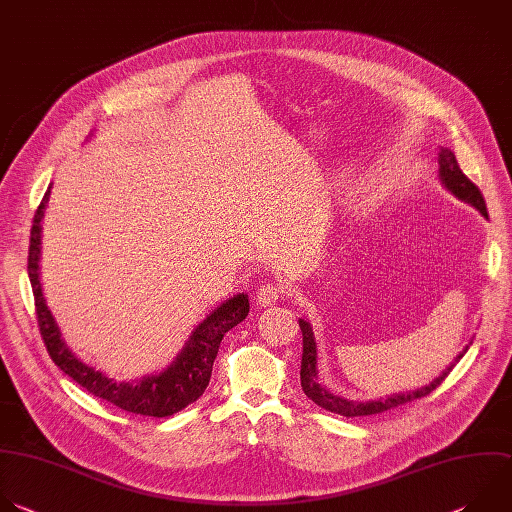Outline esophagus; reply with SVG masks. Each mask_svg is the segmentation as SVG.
Masks as SVG:
<instances>
[{"label":"esophagus","mask_w":512,"mask_h":512,"mask_svg":"<svg viewBox=\"0 0 512 512\" xmlns=\"http://www.w3.org/2000/svg\"><path fill=\"white\" fill-rule=\"evenodd\" d=\"M281 295H283V287H281V285H277V283H265V285H261V287L257 289L255 299H257V303H259L261 307H271V305H275V301H279Z\"/></svg>","instance_id":"esophagus-1"}]
</instances>
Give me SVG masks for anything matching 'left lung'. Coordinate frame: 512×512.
Returning a JSON list of instances; mask_svg holds the SVG:
<instances>
[{"instance_id":"1","label":"left lung","mask_w":512,"mask_h":512,"mask_svg":"<svg viewBox=\"0 0 512 512\" xmlns=\"http://www.w3.org/2000/svg\"><path fill=\"white\" fill-rule=\"evenodd\" d=\"M438 177L442 187L452 193L456 199L472 205L474 209L480 211V215L484 219H488L486 213V205H484V197L480 195L478 187L462 173L458 160L454 156V152L450 148L440 146L438 150ZM299 327L303 333V356H301V388L305 392V396L309 400H313L317 406H321L323 410H329L333 414L346 416V418H354V416H372V414H380L392 408H398L402 404H408L412 400L424 398L428 396L432 390H436L442 380L450 374V370L460 362V358L466 354V350L470 348V344L454 358V362L442 370V374L438 378H434L428 386H422L418 390L412 392H400V394H392L388 398H380V400H370V402H356V400H348L344 396H337L333 392H329L317 378V344H315V335L311 329V323L307 319H299Z\"/></svg>"}]
</instances>
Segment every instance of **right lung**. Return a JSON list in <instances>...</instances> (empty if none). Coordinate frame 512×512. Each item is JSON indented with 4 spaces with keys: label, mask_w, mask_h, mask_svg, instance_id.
<instances>
[{
    "label": "right lung",
    "mask_w": 512,
    "mask_h": 512,
    "mask_svg": "<svg viewBox=\"0 0 512 512\" xmlns=\"http://www.w3.org/2000/svg\"><path fill=\"white\" fill-rule=\"evenodd\" d=\"M50 189L44 195L32 225L30 237V255H28V275L34 291L38 325L44 344L52 362L74 382L86 388L92 396L110 402L112 406L140 414L164 418L173 416L197 402L211 380L213 362L219 354L223 335L241 323L249 313L247 293H237L217 305L189 335L185 348L177 354L162 372L144 376L134 382H116L104 372L82 362L66 344L62 331L48 309L42 281H40V255H42V221L50 201Z\"/></svg>",
    "instance_id": "right-lung-1"
}]
</instances>
